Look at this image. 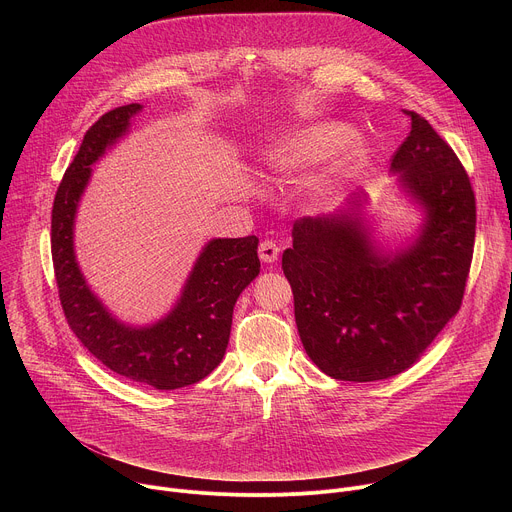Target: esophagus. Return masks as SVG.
<instances>
[{"mask_svg": "<svg viewBox=\"0 0 512 512\" xmlns=\"http://www.w3.org/2000/svg\"><path fill=\"white\" fill-rule=\"evenodd\" d=\"M259 257H261V261H265V263H273V261H277V257H279V247H277L273 241H263V243L259 245Z\"/></svg>", "mask_w": 512, "mask_h": 512, "instance_id": "obj_1", "label": "esophagus"}]
</instances>
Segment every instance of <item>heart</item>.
Listing matches in <instances>:
<instances>
[{"instance_id": "1", "label": "heart", "mask_w": 512, "mask_h": 512, "mask_svg": "<svg viewBox=\"0 0 512 512\" xmlns=\"http://www.w3.org/2000/svg\"><path fill=\"white\" fill-rule=\"evenodd\" d=\"M344 139L346 131L340 127H318L298 137L296 141L281 145L271 160L279 172H300L324 162L336 148H340ZM358 156V150H352L348 154V160H356Z\"/></svg>"}]
</instances>
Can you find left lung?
Here are the masks:
<instances>
[{"label": "left lung", "mask_w": 512, "mask_h": 512, "mask_svg": "<svg viewBox=\"0 0 512 512\" xmlns=\"http://www.w3.org/2000/svg\"><path fill=\"white\" fill-rule=\"evenodd\" d=\"M411 131L393 154L405 188L425 206L415 247L373 253L352 214L304 218L281 269L294 291L302 344L332 379L369 383L409 369L458 314L474 255L476 196L448 141L403 109Z\"/></svg>", "instance_id": "obj_1"}]
</instances>
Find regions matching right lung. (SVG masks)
<instances>
[{"mask_svg":"<svg viewBox=\"0 0 512 512\" xmlns=\"http://www.w3.org/2000/svg\"><path fill=\"white\" fill-rule=\"evenodd\" d=\"M139 103L101 115L66 168L52 206V263L58 298L70 330L113 373L162 391L194 385L223 360L241 291L259 275L255 235L214 239L198 257L174 312L160 324L133 330L113 320L87 287L72 251V223L91 164L125 133Z\"/></svg>","mask_w":512,"mask_h":512,"instance_id":"add662e5","label":"right lung"}]
</instances>
